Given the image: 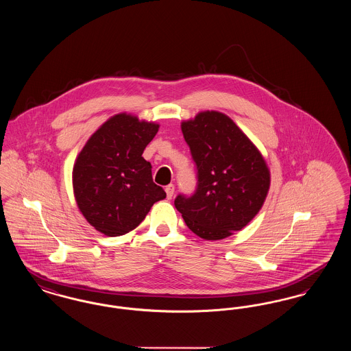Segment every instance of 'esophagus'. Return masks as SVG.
Returning a JSON list of instances; mask_svg holds the SVG:
<instances>
[{
  "label": "esophagus",
  "instance_id": "esophagus-1",
  "mask_svg": "<svg viewBox=\"0 0 351 351\" xmlns=\"http://www.w3.org/2000/svg\"><path fill=\"white\" fill-rule=\"evenodd\" d=\"M166 193H167V199H172V196H173V193H175V185L173 184H169L166 186Z\"/></svg>",
  "mask_w": 351,
  "mask_h": 351
}]
</instances>
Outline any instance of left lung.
Returning <instances> with one entry per match:
<instances>
[{
	"label": "left lung",
	"instance_id": "left-lung-1",
	"mask_svg": "<svg viewBox=\"0 0 351 351\" xmlns=\"http://www.w3.org/2000/svg\"><path fill=\"white\" fill-rule=\"evenodd\" d=\"M182 132L199 180L195 195H179L175 206L202 239L228 238L262 209L271 184L267 163L233 119L217 110L183 121Z\"/></svg>",
	"mask_w": 351,
	"mask_h": 351
}]
</instances>
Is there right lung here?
<instances>
[{
  "label": "right lung",
  "instance_id": "obj_1",
  "mask_svg": "<svg viewBox=\"0 0 351 351\" xmlns=\"http://www.w3.org/2000/svg\"><path fill=\"white\" fill-rule=\"evenodd\" d=\"M159 123L118 113L89 136L72 169L73 195L97 232L118 237L134 230L156 201L166 199L142 156Z\"/></svg>",
  "mask_w": 351,
  "mask_h": 351
}]
</instances>
